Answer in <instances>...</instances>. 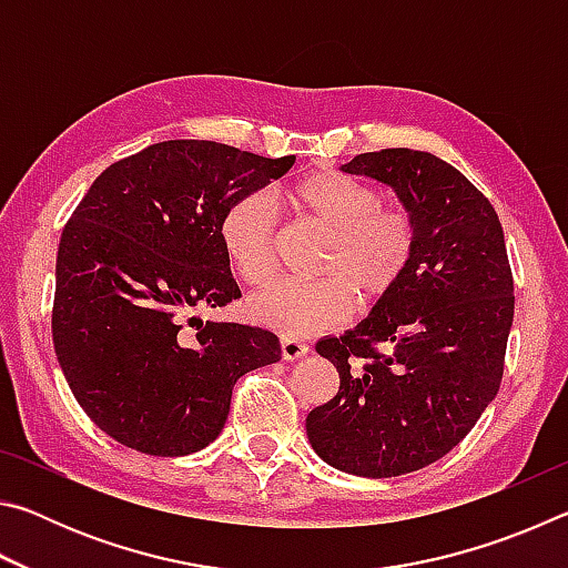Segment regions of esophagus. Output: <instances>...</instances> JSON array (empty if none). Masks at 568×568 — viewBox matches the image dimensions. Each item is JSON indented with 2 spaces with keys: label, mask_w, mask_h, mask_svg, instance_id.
<instances>
[{
  "label": "esophagus",
  "mask_w": 568,
  "mask_h": 568,
  "mask_svg": "<svg viewBox=\"0 0 568 568\" xmlns=\"http://www.w3.org/2000/svg\"><path fill=\"white\" fill-rule=\"evenodd\" d=\"M281 353L283 361H297L307 355V343L297 341V338H281Z\"/></svg>",
  "instance_id": "34e87169"
}]
</instances>
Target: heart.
Here are the masks:
<instances>
[{
  "mask_svg": "<svg viewBox=\"0 0 568 568\" xmlns=\"http://www.w3.org/2000/svg\"><path fill=\"white\" fill-rule=\"evenodd\" d=\"M291 203L301 215L331 230L315 263L318 281H281L247 301L250 318L275 333L331 331L348 321L353 293L376 305L396 291L416 255V220L410 210L381 203V192L335 170L297 182ZM220 245L240 281L263 285L277 267L281 220L271 192L240 195L220 217Z\"/></svg>",
  "mask_w": 568,
  "mask_h": 568,
  "instance_id": "obj_1",
  "label": "heart"
}]
</instances>
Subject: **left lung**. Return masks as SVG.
Instances as JSON below:
<instances>
[{"instance_id": "8db88e82", "label": "left lung", "mask_w": 568, "mask_h": 568, "mask_svg": "<svg viewBox=\"0 0 568 568\" xmlns=\"http://www.w3.org/2000/svg\"><path fill=\"white\" fill-rule=\"evenodd\" d=\"M343 170L396 190L416 220V255L358 328L315 345L341 386L305 430L325 464L390 478L444 458L496 398L514 275L494 205L454 165L388 148Z\"/></svg>"}]
</instances>
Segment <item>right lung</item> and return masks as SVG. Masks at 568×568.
I'll list each match as a JSON object with an SVG mask.
<instances>
[{"label": "right lung", "mask_w": 568, "mask_h": 568, "mask_svg": "<svg viewBox=\"0 0 568 568\" xmlns=\"http://www.w3.org/2000/svg\"><path fill=\"white\" fill-rule=\"evenodd\" d=\"M210 140H168L114 162L57 250L52 341L82 410L118 444L187 456L223 430L240 376L281 361L277 335L203 323L237 301L220 217L293 168Z\"/></svg>", "instance_id": "right-lung-1"}]
</instances>
